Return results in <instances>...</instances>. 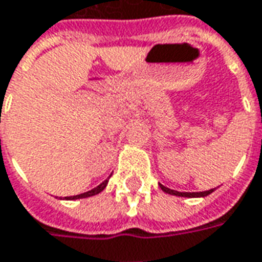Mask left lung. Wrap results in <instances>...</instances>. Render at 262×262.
<instances>
[{
    "instance_id": "obj_1",
    "label": "left lung",
    "mask_w": 262,
    "mask_h": 262,
    "mask_svg": "<svg viewBox=\"0 0 262 262\" xmlns=\"http://www.w3.org/2000/svg\"><path fill=\"white\" fill-rule=\"evenodd\" d=\"M160 187H161V190L163 192L168 193V194H174V196H183V198H203V196H208L210 193L213 192V189H210V190H206V192H177V190H171V189H168L166 186H163V184H160Z\"/></svg>"
}]
</instances>
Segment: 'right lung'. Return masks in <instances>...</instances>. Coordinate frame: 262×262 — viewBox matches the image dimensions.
<instances>
[{
	"label": "right lung",
	"mask_w": 262,
	"mask_h": 262,
	"mask_svg": "<svg viewBox=\"0 0 262 262\" xmlns=\"http://www.w3.org/2000/svg\"><path fill=\"white\" fill-rule=\"evenodd\" d=\"M106 184H108V179L102 182V183L99 184V186H96L95 189L92 190H89V192L82 193V194H76V196H70V198H66V199H69V201H75V199H83V198H89V196H95V194H98V193H101L106 187Z\"/></svg>",
	"instance_id": "obj_1"
}]
</instances>
